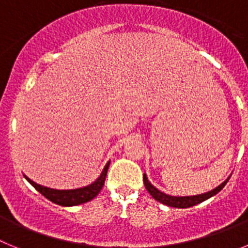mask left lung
Wrapping results in <instances>:
<instances>
[{
    "label": "left lung",
    "instance_id": "obj_1",
    "mask_svg": "<svg viewBox=\"0 0 248 248\" xmlns=\"http://www.w3.org/2000/svg\"><path fill=\"white\" fill-rule=\"evenodd\" d=\"M230 176L227 177L226 180L223 181L222 184L217 186V187H215L212 189L211 191L203 192V194H199V195H191V196H174V195H169L165 194V192L160 191L159 189H156L150 181L148 180V176L146 174H144L143 180H144V185H145L146 190H148L149 194L153 196L156 201H159L160 203H164L166 206H170V207H176V209H187V207H191V206L198 205V203H201L202 201L207 200V199L212 198L215 195L220 192L221 190L225 187V185L229 181Z\"/></svg>",
    "mask_w": 248,
    "mask_h": 248
}]
</instances>
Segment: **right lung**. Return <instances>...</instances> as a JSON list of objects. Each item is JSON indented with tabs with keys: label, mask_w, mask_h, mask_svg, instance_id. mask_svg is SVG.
Here are the masks:
<instances>
[{
	"label": "right lung",
	"mask_w": 248,
	"mask_h": 248,
	"mask_svg": "<svg viewBox=\"0 0 248 248\" xmlns=\"http://www.w3.org/2000/svg\"><path fill=\"white\" fill-rule=\"evenodd\" d=\"M109 164H110V161L107 163V165L104 166L102 174L99 175V177H98L97 180L93 181V183L89 184V185L84 186V187H78V189H50V187H47V186H42L39 185V184L34 183V181L31 180L30 177H27L26 175H23V176H25L26 180H27L31 185L33 186L37 191L41 192L45 198H47L48 200L52 201V202L61 206H77L80 205V203L88 202V201L93 200V199L99 194L103 185H104L105 176H107V172H108Z\"/></svg>",
	"instance_id": "add662e5"
}]
</instances>
